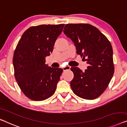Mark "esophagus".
<instances>
[{"label":"esophagus","instance_id":"obj_1","mask_svg":"<svg viewBox=\"0 0 127 127\" xmlns=\"http://www.w3.org/2000/svg\"><path fill=\"white\" fill-rule=\"evenodd\" d=\"M70 68H71V67H70V66H66V67L63 68V69L64 71H68V70H69Z\"/></svg>","mask_w":127,"mask_h":127}]
</instances>
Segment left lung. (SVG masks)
Wrapping results in <instances>:
<instances>
[{
	"instance_id": "left-lung-1",
	"label": "left lung",
	"mask_w": 127,
	"mask_h": 127,
	"mask_svg": "<svg viewBox=\"0 0 127 127\" xmlns=\"http://www.w3.org/2000/svg\"><path fill=\"white\" fill-rule=\"evenodd\" d=\"M63 32L88 65L84 72L77 67L71 68L74 75L70 83L72 90L83 99H95L104 92L114 73L112 45L104 34L90 24H67Z\"/></svg>"
}]
</instances>
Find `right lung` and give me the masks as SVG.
Returning a JSON list of instances; mask_svg holds the SVG:
<instances>
[{
    "instance_id": "obj_1",
    "label": "right lung",
    "mask_w": 127,
    "mask_h": 127,
    "mask_svg": "<svg viewBox=\"0 0 127 127\" xmlns=\"http://www.w3.org/2000/svg\"><path fill=\"white\" fill-rule=\"evenodd\" d=\"M64 24L32 26L23 34L15 48L14 75L20 90L28 98L42 101L55 93L63 69L48 67L50 56Z\"/></svg>"
}]
</instances>
